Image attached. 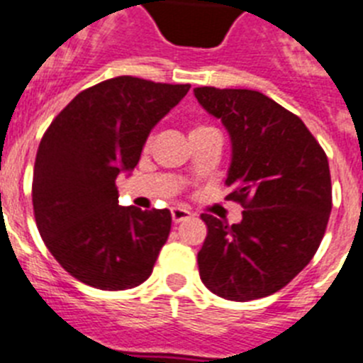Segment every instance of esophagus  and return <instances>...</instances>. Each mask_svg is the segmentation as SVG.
Masks as SVG:
<instances>
[{"label": "esophagus", "instance_id": "1", "mask_svg": "<svg viewBox=\"0 0 363 363\" xmlns=\"http://www.w3.org/2000/svg\"><path fill=\"white\" fill-rule=\"evenodd\" d=\"M191 217V211L186 210V208H172V218H174L175 224L182 220H188Z\"/></svg>", "mask_w": 363, "mask_h": 363}]
</instances>
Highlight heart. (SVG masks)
<instances>
[{
    "instance_id": "1",
    "label": "heart",
    "mask_w": 363,
    "mask_h": 363,
    "mask_svg": "<svg viewBox=\"0 0 363 363\" xmlns=\"http://www.w3.org/2000/svg\"><path fill=\"white\" fill-rule=\"evenodd\" d=\"M201 128H206V126H195V128L191 130V132H195V130H201Z\"/></svg>"
}]
</instances>
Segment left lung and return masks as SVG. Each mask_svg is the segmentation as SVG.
Returning <instances> with one entry per match:
<instances>
[{
    "instance_id": "left-lung-1",
    "label": "left lung",
    "mask_w": 363,
    "mask_h": 363,
    "mask_svg": "<svg viewBox=\"0 0 363 363\" xmlns=\"http://www.w3.org/2000/svg\"><path fill=\"white\" fill-rule=\"evenodd\" d=\"M199 104L230 133L228 199L242 220L202 213L208 237L199 275L215 295L247 302L273 295L308 266L331 213L325 152L300 117L255 90L201 86Z\"/></svg>"
}]
</instances>
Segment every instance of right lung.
<instances>
[{
	"instance_id": "obj_1",
	"label": "right lung",
	"mask_w": 363,
	"mask_h": 363,
	"mask_svg": "<svg viewBox=\"0 0 363 363\" xmlns=\"http://www.w3.org/2000/svg\"><path fill=\"white\" fill-rule=\"evenodd\" d=\"M188 90L113 77L77 94L45 132L32 181L35 224L74 279L123 291L152 275L172 213L119 206L116 179L135 168L153 126Z\"/></svg>"
}]
</instances>
